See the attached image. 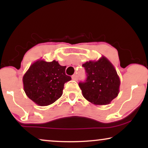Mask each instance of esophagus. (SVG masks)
<instances>
[{"mask_svg": "<svg viewBox=\"0 0 148 148\" xmlns=\"http://www.w3.org/2000/svg\"><path fill=\"white\" fill-rule=\"evenodd\" d=\"M72 79L74 80V81H77L78 79V77L77 75H72Z\"/></svg>", "mask_w": 148, "mask_h": 148, "instance_id": "obj_1", "label": "esophagus"}]
</instances>
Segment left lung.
I'll list each match as a JSON object with an SVG mask.
<instances>
[{
	"mask_svg": "<svg viewBox=\"0 0 148 148\" xmlns=\"http://www.w3.org/2000/svg\"><path fill=\"white\" fill-rule=\"evenodd\" d=\"M82 66L87 78L79 83V86L87 100L96 105H106L118 96L120 79L114 66L105 56L97 61L86 62Z\"/></svg>",
	"mask_w": 148,
	"mask_h": 148,
	"instance_id": "8db88e82",
	"label": "left lung"
}]
</instances>
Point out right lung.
<instances>
[{"label": "right lung", "mask_w": 148, "mask_h": 148, "mask_svg": "<svg viewBox=\"0 0 148 148\" xmlns=\"http://www.w3.org/2000/svg\"><path fill=\"white\" fill-rule=\"evenodd\" d=\"M66 66L56 60H39L29 66L23 77V88L28 98L41 106H48L62 94L64 84L71 79L65 74Z\"/></svg>", "instance_id": "1"}]
</instances>
